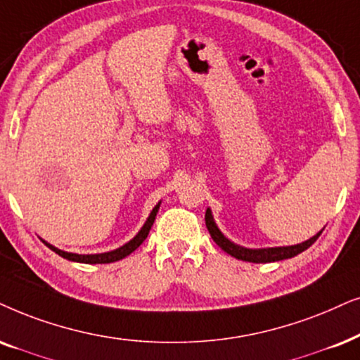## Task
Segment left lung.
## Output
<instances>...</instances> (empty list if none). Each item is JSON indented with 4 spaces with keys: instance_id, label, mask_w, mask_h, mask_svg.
Listing matches in <instances>:
<instances>
[{
    "instance_id": "obj_1",
    "label": "left lung",
    "mask_w": 360,
    "mask_h": 360,
    "mask_svg": "<svg viewBox=\"0 0 360 360\" xmlns=\"http://www.w3.org/2000/svg\"><path fill=\"white\" fill-rule=\"evenodd\" d=\"M205 223H207V228L212 235L213 241L217 243L220 248L225 251V253L231 255L233 258L241 259V261H248V263H273V261H281V259H288V258H294L296 255L306 251L309 246L314 243L317 238H319V233H316L314 236L309 238V240L297 243V245H291V246H274V248H245V246L236 245L231 240L223 235L218 228L217 223H214V218L212 214V210L207 208V213H205Z\"/></svg>"
}]
</instances>
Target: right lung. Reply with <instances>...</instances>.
<instances>
[{"label":"right lung","mask_w":360,"mask_h":360,"mask_svg":"<svg viewBox=\"0 0 360 360\" xmlns=\"http://www.w3.org/2000/svg\"><path fill=\"white\" fill-rule=\"evenodd\" d=\"M160 203L158 202L153 210L148 214V218L143 223V226L140 228V231L135 235L132 240L125 243V245L119 246V248L112 250V251H105V253H96V255H79V253H69V251H64V250H59L56 248V246L51 245V243L44 241L43 243L46 246H48L49 250H53L54 253H58L59 256H63L64 259H69V261H76V263H86V264H105V263H114V261H119L125 258V256H129L132 251H135L139 248L140 245H142L143 240H146L148 231H150V228L153 225V221H155V217L158 213V208H160Z\"/></svg>","instance_id":"obj_1"}]
</instances>
